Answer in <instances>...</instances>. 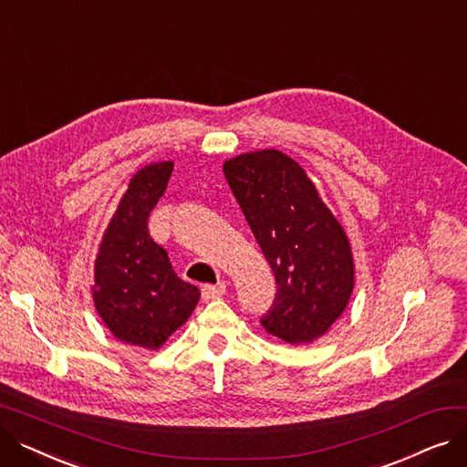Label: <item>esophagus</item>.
<instances>
[{"mask_svg": "<svg viewBox=\"0 0 467 467\" xmlns=\"http://www.w3.org/2000/svg\"><path fill=\"white\" fill-rule=\"evenodd\" d=\"M225 291H227L225 284H215V285L208 284V285L202 287V299L204 301H215L219 297H223Z\"/></svg>", "mask_w": 467, "mask_h": 467, "instance_id": "esophagus-1", "label": "esophagus"}]
</instances>
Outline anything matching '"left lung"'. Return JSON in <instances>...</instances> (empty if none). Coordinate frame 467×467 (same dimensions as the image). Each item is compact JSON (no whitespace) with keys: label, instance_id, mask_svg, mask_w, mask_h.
<instances>
[{"label":"left lung","instance_id":"8db88e82","mask_svg":"<svg viewBox=\"0 0 467 467\" xmlns=\"http://www.w3.org/2000/svg\"><path fill=\"white\" fill-rule=\"evenodd\" d=\"M223 171L276 278L263 329L291 347L312 345L352 297L356 265L347 231L305 168L278 150L236 155Z\"/></svg>","mask_w":467,"mask_h":467}]
</instances>
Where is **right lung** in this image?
Listing matches in <instances>:
<instances>
[{
  "instance_id": "right-lung-1",
  "label": "right lung",
  "mask_w": 467,
  "mask_h": 467,
  "mask_svg": "<svg viewBox=\"0 0 467 467\" xmlns=\"http://www.w3.org/2000/svg\"><path fill=\"white\" fill-rule=\"evenodd\" d=\"M171 170V161L151 162L130 178L98 244L90 285L94 308L111 335L145 350H159L201 299L199 287L178 278L147 231Z\"/></svg>"
}]
</instances>
